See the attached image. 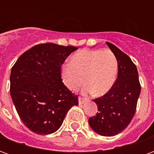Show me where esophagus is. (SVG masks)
I'll use <instances>...</instances> for the list:
<instances>
[{"label":"esophagus","mask_w":154,"mask_h":154,"mask_svg":"<svg viewBox=\"0 0 154 154\" xmlns=\"http://www.w3.org/2000/svg\"><path fill=\"white\" fill-rule=\"evenodd\" d=\"M87 100V99H86V98H83V97H78V102H79V104H83L84 102H86Z\"/></svg>","instance_id":"obj_1"}]
</instances>
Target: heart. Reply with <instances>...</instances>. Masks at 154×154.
<instances>
[{"label": "heart", "mask_w": 154, "mask_h": 154, "mask_svg": "<svg viewBox=\"0 0 154 154\" xmlns=\"http://www.w3.org/2000/svg\"><path fill=\"white\" fill-rule=\"evenodd\" d=\"M118 60L109 49H82L71 57L70 63L61 68L64 85L70 91H76L82 83L84 93L100 97L106 94L116 82Z\"/></svg>", "instance_id": "b5f03b06"}]
</instances>
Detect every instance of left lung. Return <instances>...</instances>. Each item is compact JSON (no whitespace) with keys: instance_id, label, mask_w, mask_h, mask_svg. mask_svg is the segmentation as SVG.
I'll return each mask as SVG.
<instances>
[{"instance_id":"left-lung-1","label":"left lung","mask_w":154,"mask_h":154,"mask_svg":"<svg viewBox=\"0 0 154 154\" xmlns=\"http://www.w3.org/2000/svg\"><path fill=\"white\" fill-rule=\"evenodd\" d=\"M118 60V77L106 94L93 100L98 112L90 117L91 128L102 136H114L122 132L135 114L141 86L135 64L114 44L106 42Z\"/></svg>"}]
</instances>
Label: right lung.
<instances>
[{"label":"right lung","instance_id":"right-lung-1","mask_svg":"<svg viewBox=\"0 0 154 154\" xmlns=\"http://www.w3.org/2000/svg\"><path fill=\"white\" fill-rule=\"evenodd\" d=\"M74 46L37 44L20 55L11 68V97L22 122L38 134L60 128L67 111L78 105L62 81L61 66Z\"/></svg>","mask_w":154,"mask_h":154}]
</instances>
